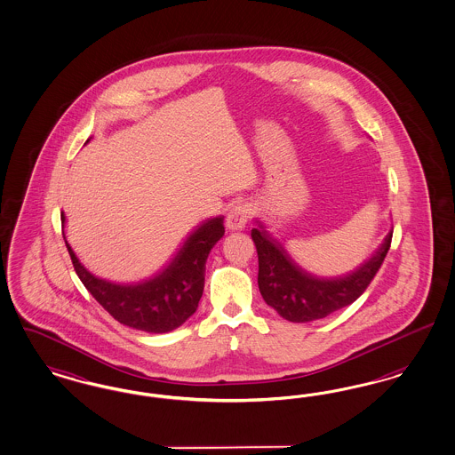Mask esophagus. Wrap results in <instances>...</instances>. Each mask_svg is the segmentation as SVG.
Listing matches in <instances>:
<instances>
[{"mask_svg": "<svg viewBox=\"0 0 455 455\" xmlns=\"http://www.w3.org/2000/svg\"><path fill=\"white\" fill-rule=\"evenodd\" d=\"M250 214H251V209H250L248 205H244V204H237V205H235V207L229 211L228 218H226L228 229H231V231L244 229L246 224H248V220H250Z\"/></svg>", "mask_w": 455, "mask_h": 455, "instance_id": "obj_1", "label": "esophagus"}]
</instances>
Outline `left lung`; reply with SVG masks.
I'll list each match as a JSON object with an SVG mask.
<instances>
[{
    "label": "left lung",
    "instance_id": "1",
    "mask_svg": "<svg viewBox=\"0 0 455 455\" xmlns=\"http://www.w3.org/2000/svg\"><path fill=\"white\" fill-rule=\"evenodd\" d=\"M251 237L258 251V286L265 302L290 322H312L351 305L364 293L387 258L393 231L366 263L336 278H320L300 268L259 220Z\"/></svg>",
    "mask_w": 455,
    "mask_h": 455
}]
</instances>
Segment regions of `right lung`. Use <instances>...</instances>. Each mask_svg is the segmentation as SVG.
<instances>
[{"instance_id":"obj_1","label":"right lung","mask_w":455,"mask_h":455,"mask_svg":"<svg viewBox=\"0 0 455 455\" xmlns=\"http://www.w3.org/2000/svg\"><path fill=\"white\" fill-rule=\"evenodd\" d=\"M60 220L66 224L64 212ZM222 220L220 216L203 222L187 237L167 268L135 285H121L94 276L72 251L66 235L64 239L77 276L113 319L136 331L164 334L180 327L197 310L207 256L224 235Z\"/></svg>"}]
</instances>
